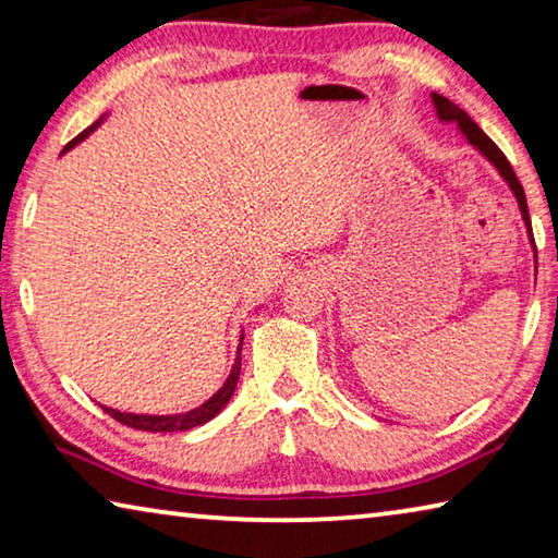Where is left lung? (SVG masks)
<instances>
[{"label":"left lung","mask_w":558,"mask_h":558,"mask_svg":"<svg viewBox=\"0 0 558 558\" xmlns=\"http://www.w3.org/2000/svg\"><path fill=\"white\" fill-rule=\"evenodd\" d=\"M433 106H436V112L438 118L442 122H458V128L462 135H465L468 143L477 149L480 155H483L485 159H489V162L495 165V169L499 174H502L505 182L509 184V189H512V194L517 196V204H519V211H522V219H524V226H526V233H529V241H532L534 245V233H532V221H529V209H526V196H524V189L522 184H519V179L514 174L512 165L507 162V157L502 149H499L493 140H489L483 130H480V125L475 120H472L465 110H460L456 102H450L448 98L438 96V93H433ZM534 258H536V245H534Z\"/></svg>","instance_id":"8db88e82"}]
</instances>
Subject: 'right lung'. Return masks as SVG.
Wrapping results in <instances>:
<instances>
[{
    "instance_id": "obj_1",
    "label": "right lung",
    "mask_w": 558,
    "mask_h": 558,
    "mask_svg": "<svg viewBox=\"0 0 558 558\" xmlns=\"http://www.w3.org/2000/svg\"><path fill=\"white\" fill-rule=\"evenodd\" d=\"M102 122V118L98 122H93L88 130H83L78 137H73L69 145L63 147V153H69L71 147H75L78 143H83L93 130H96ZM241 344H243V337H241ZM241 344H239V356H235V362L231 366V374L226 384L221 386L219 391H216L209 401H204L199 409H192L186 413H174V415H147V413H120L116 409H108V405H102V411L108 415H112L118 423L122 426H130V428H137V430H147V433H174V430H189V428H196V426H204L206 421H211L216 413H219L226 403L231 401V396L235 391V384H239V374H241Z\"/></svg>"
}]
</instances>
